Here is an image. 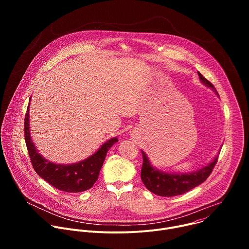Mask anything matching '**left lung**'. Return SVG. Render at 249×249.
<instances>
[{
  "instance_id": "8db88e82",
  "label": "left lung",
  "mask_w": 249,
  "mask_h": 249,
  "mask_svg": "<svg viewBox=\"0 0 249 249\" xmlns=\"http://www.w3.org/2000/svg\"><path fill=\"white\" fill-rule=\"evenodd\" d=\"M198 76L202 84L212 89L218 94L214 86L207 79H205L199 72ZM141 152L142 155H143V165H142L141 170V179L149 191L162 197L181 195L203 183L213 171V168L216 165L219 158V156H216L211 162L196 171L188 173H173L165 172L154 167L145 152Z\"/></svg>"
}]
</instances>
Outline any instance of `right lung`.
Instances as JSON below:
<instances>
[{"mask_svg":"<svg viewBox=\"0 0 249 249\" xmlns=\"http://www.w3.org/2000/svg\"><path fill=\"white\" fill-rule=\"evenodd\" d=\"M29 104L30 99L24 118V139L34 170L49 184L64 192L78 193L91 188L98 178L106 154L118 139L114 137L106 141L93 155L79 162L71 164L52 162L38 153L32 142L29 130Z\"/></svg>","mask_w":249,"mask_h":249,"instance_id":"right-lung-1","label":"right lung"}]
</instances>
